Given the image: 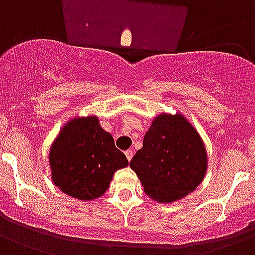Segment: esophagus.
Returning <instances> with one entry per match:
<instances>
[{
	"label": "esophagus",
	"instance_id": "1",
	"mask_svg": "<svg viewBox=\"0 0 255 255\" xmlns=\"http://www.w3.org/2000/svg\"><path fill=\"white\" fill-rule=\"evenodd\" d=\"M133 154H134L133 150H126V151H125V155H126V158H128V160H129V162L131 160V158H133Z\"/></svg>",
	"mask_w": 255,
	"mask_h": 255
}]
</instances>
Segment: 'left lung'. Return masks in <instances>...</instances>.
Segmentation results:
<instances>
[{
  "instance_id": "8db88e82",
  "label": "left lung",
  "mask_w": 255,
  "mask_h": 255,
  "mask_svg": "<svg viewBox=\"0 0 255 255\" xmlns=\"http://www.w3.org/2000/svg\"><path fill=\"white\" fill-rule=\"evenodd\" d=\"M151 200L168 204L197 188L208 170L203 138L182 113H159L130 162Z\"/></svg>"
}]
</instances>
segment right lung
<instances>
[{
    "mask_svg": "<svg viewBox=\"0 0 255 255\" xmlns=\"http://www.w3.org/2000/svg\"><path fill=\"white\" fill-rule=\"evenodd\" d=\"M129 164L97 116H76L67 121L48 151L51 180L62 192L83 201L99 199L113 175Z\"/></svg>",
    "mask_w": 255,
    "mask_h": 255,
    "instance_id": "obj_1",
    "label": "right lung"
}]
</instances>
